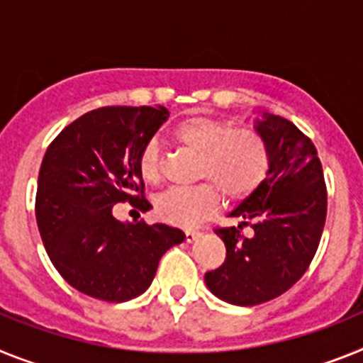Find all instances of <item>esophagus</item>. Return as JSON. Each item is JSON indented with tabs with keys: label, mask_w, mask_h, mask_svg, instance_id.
<instances>
[{
	"label": "esophagus",
	"mask_w": 363,
	"mask_h": 363,
	"mask_svg": "<svg viewBox=\"0 0 363 363\" xmlns=\"http://www.w3.org/2000/svg\"><path fill=\"white\" fill-rule=\"evenodd\" d=\"M197 238H199V232H195V230H186V234H184L186 242L195 241V239H197Z\"/></svg>",
	"instance_id": "34e87169"
}]
</instances>
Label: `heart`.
Here are the masks:
<instances>
[{
	"instance_id": "b5f03b06",
	"label": "heart",
	"mask_w": 363,
	"mask_h": 363,
	"mask_svg": "<svg viewBox=\"0 0 363 363\" xmlns=\"http://www.w3.org/2000/svg\"><path fill=\"white\" fill-rule=\"evenodd\" d=\"M173 137L199 153L197 179L206 182L169 188L157 197V216L169 225L190 226L213 216L220 204L219 191L234 203L247 199L269 175V146L254 129L234 128L230 122L208 116H190L175 125ZM138 172L150 184L162 179V153L155 138L140 147Z\"/></svg>"
}]
</instances>
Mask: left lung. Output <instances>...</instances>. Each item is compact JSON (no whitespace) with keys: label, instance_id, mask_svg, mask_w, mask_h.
Returning <instances> with one entry per match:
<instances>
[{"label":"left lung","instance_id":"1","mask_svg":"<svg viewBox=\"0 0 363 363\" xmlns=\"http://www.w3.org/2000/svg\"><path fill=\"white\" fill-rule=\"evenodd\" d=\"M263 116L257 131L269 146V175L230 213L241 225L216 228L226 257L204 274L217 298L242 307L270 301L299 281L327 217L325 177L313 140L283 116ZM245 225L255 230L250 238L242 234Z\"/></svg>","mask_w":363,"mask_h":363}]
</instances>
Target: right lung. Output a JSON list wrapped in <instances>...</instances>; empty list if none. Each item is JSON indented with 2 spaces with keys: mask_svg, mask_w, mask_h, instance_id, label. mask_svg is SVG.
Returning a JSON list of instances; mask_svg holds the SVG:
<instances>
[{
  "mask_svg": "<svg viewBox=\"0 0 363 363\" xmlns=\"http://www.w3.org/2000/svg\"><path fill=\"white\" fill-rule=\"evenodd\" d=\"M168 116L162 106L100 107L47 147L38 175V230L55 269L82 294L111 303L137 298L164 252L184 241L179 228L113 217L118 203L151 208L138 153Z\"/></svg>",
  "mask_w": 363,
  "mask_h": 363,
  "instance_id": "1",
  "label": "right lung"
}]
</instances>
